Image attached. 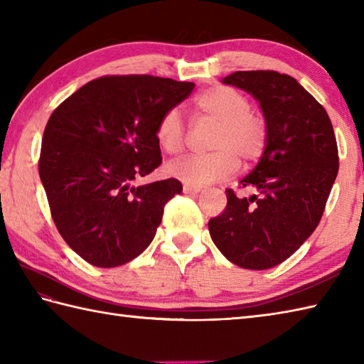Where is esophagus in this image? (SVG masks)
Segmentation results:
<instances>
[{"label":"esophagus","instance_id":"1","mask_svg":"<svg viewBox=\"0 0 364 364\" xmlns=\"http://www.w3.org/2000/svg\"><path fill=\"white\" fill-rule=\"evenodd\" d=\"M202 191L200 188H194V186H188V184H184L183 186V192L184 194H198V192Z\"/></svg>","mask_w":364,"mask_h":364}]
</instances>
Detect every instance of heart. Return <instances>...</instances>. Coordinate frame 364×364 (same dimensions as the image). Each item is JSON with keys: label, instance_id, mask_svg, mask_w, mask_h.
Segmentation results:
<instances>
[{"label": "heart", "instance_id": "obj_1", "mask_svg": "<svg viewBox=\"0 0 364 364\" xmlns=\"http://www.w3.org/2000/svg\"><path fill=\"white\" fill-rule=\"evenodd\" d=\"M196 112L200 119L218 123L214 131L210 154H192L172 161L167 173L188 186L200 188L205 184L227 180L239 167L258 161L266 150L269 129L264 117L250 109V102L242 92L227 86H215L196 98ZM156 139L161 149L168 154L183 150L186 142V128L178 109L162 115Z\"/></svg>", "mask_w": 364, "mask_h": 364}]
</instances>
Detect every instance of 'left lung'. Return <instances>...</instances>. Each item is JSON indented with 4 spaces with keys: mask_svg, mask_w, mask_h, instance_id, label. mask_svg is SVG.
Returning <instances> with one entry per match:
<instances>
[{
    "mask_svg": "<svg viewBox=\"0 0 364 364\" xmlns=\"http://www.w3.org/2000/svg\"><path fill=\"white\" fill-rule=\"evenodd\" d=\"M223 84L245 90L267 123L266 150L227 208L208 222L210 235L233 264L264 270L288 259L318 227L338 175V146L327 111L289 75L235 72Z\"/></svg>",
    "mask_w": 364,
    "mask_h": 364,
    "instance_id": "8db88e82",
    "label": "left lung"
}]
</instances>
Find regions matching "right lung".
Masks as SVG:
<instances>
[{
	"instance_id": "right-lung-1",
	"label": "right lung",
	"mask_w": 364,
	"mask_h": 364,
	"mask_svg": "<svg viewBox=\"0 0 364 364\" xmlns=\"http://www.w3.org/2000/svg\"><path fill=\"white\" fill-rule=\"evenodd\" d=\"M150 75L103 76L60 103L46 123L38 175L60 236L97 267H117L153 241L175 178L133 186L161 164L162 115L194 90Z\"/></svg>"
}]
</instances>
